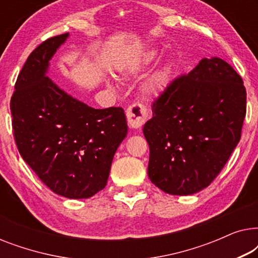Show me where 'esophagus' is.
Returning a JSON list of instances; mask_svg holds the SVG:
<instances>
[{
	"label": "esophagus",
	"mask_w": 258,
	"mask_h": 258,
	"mask_svg": "<svg viewBox=\"0 0 258 258\" xmlns=\"http://www.w3.org/2000/svg\"><path fill=\"white\" fill-rule=\"evenodd\" d=\"M126 115V119H128L129 125L132 128H141L146 121L149 117V112H148V109L144 104L139 103H133L132 105H129L128 109L125 111Z\"/></svg>",
	"instance_id": "34e87169"
}]
</instances>
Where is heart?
I'll list each match as a JSON object with an SVG mask.
<instances>
[{
  "label": "heart",
  "instance_id": "heart-1",
  "mask_svg": "<svg viewBox=\"0 0 258 258\" xmlns=\"http://www.w3.org/2000/svg\"><path fill=\"white\" fill-rule=\"evenodd\" d=\"M155 52H150L149 55L147 56V61H151V59H154L155 57ZM165 79H167V74L165 72H160L157 73L156 75H155L153 79L149 81V83L147 84L146 89L149 94H156L160 91L162 88L164 87L165 84Z\"/></svg>",
  "mask_w": 258,
  "mask_h": 258
}]
</instances>
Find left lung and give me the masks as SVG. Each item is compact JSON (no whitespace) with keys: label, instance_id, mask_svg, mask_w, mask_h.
<instances>
[{"label":"left lung","instance_id":"obj_1","mask_svg":"<svg viewBox=\"0 0 258 258\" xmlns=\"http://www.w3.org/2000/svg\"><path fill=\"white\" fill-rule=\"evenodd\" d=\"M151 108L143 128L150 181L170 195L207 188L241 140L246 112L242 77L223 59L203 58L172 80Z\"/></svg>","mask_w":258,"mask_h":258}]
</instances>
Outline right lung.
I'll list each match as a JSON object with an SVG mask.
<instances>
[{
    "label": "right lung",
    "instance_id": "add662e5",
    "mask_svg": "<svg viewBox=\"0 0 258 258\" xmlns=\"http://www.w3.org/2000/svg\"><path fill=\"white\" fill-rule=\"evenodd\" d=\"M68 35L48 38L28 56L10 100L13 132L20 155L49 189L89 199L107 185L128 125L123 108L88 107L45 76Z\"/></svg>",
    "mask_w": 258,
    "mask_h": 258
}]
</instances>
